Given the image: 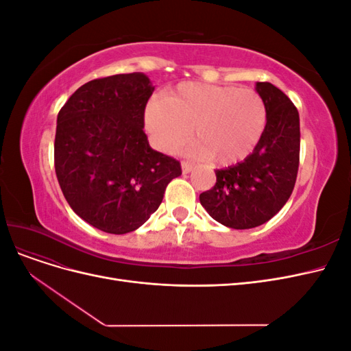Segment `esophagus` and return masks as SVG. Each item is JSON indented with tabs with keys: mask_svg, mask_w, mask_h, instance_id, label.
I'll use <instances>...</instances> for the list:
<instances>
[{
	"mask_svg": "<svg viewBox=\"0 0 351 351\" xmlns=\"http://www.w3.org/2000/svg\"><path fill=\"white\" fill-rule=\"evenodd\" d=\"M193 167H195V165H193L192 162H187V161H183V162H182V169H183L184 174H189L190 171H192Z\"/></svg>",
	"mask_w": 351,
	"mask_h": 351,
	"instance_id": "1",
	"label": "esophagus"
}]
</instances>
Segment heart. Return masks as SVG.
Instances as JSON below:
<instances>
[{
  "label": "heart",
  "instance_id": "1",
  "mask_svg": "<svg viewBox=\"0 0 351 351\" xmlns=\"http://www.w3.org/2000/svg\"><path fill=\"white\" fill-rule=\"evenodd\" d=\"M267 107L261 95L237 86L182 83L154 98L145 124L158 149L176 152L190 136L195 151L217 165L247 158L267 127Z\"/></svg>",
  "mask_w": 351,
  "mask_h": 351
}]
</instances>
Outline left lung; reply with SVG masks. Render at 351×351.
Segmentation results:
<instances>
[{
	"mask_svg": "<svg viewBox=\"0 0 351 351\" xmlns=\"http://www.w3.org/2000/svg\"><path fill=\"white\" fill-rule=\"evenodd\" d=\"M267 127L244 161L217 169V183L199 200L219 224L234 230L269 221L293 193L300 156V119L290 98L272 83L258 82Z\"/></svg>",
	"mask_w": 351,
	"mask_h": 351,
	"instance_id": "1",
	"label": "left lung"
}]
</instances>
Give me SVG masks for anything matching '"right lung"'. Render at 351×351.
Listing matches in <instances>:
<instances>
[{"label": "right lung", "mask_w": 351, "mask_h": 351, "mask_svg": "<svg viewBox=\"0 0 351 351\" xmlns=\"http://www.w3.org/2000/svg\"><path fill=\"white\" fill-rule=\"evenodd\" d=\"M154 86L143 73L84 83L57 117L54 162L76 214L110 234L143 226L168 183L182 176L174 158L154 151L143 132Z\"/></svg>", "instance_id": "add662e5"}]
</instances>
